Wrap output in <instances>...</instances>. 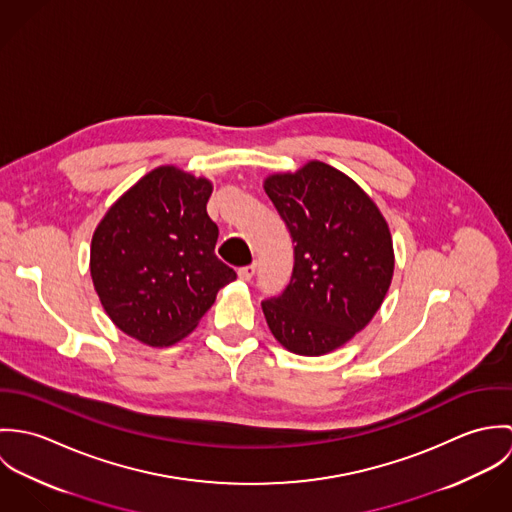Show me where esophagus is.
<instances>
[{
    "label": "esophagus",
    "instance_id": "34e87169",
    "mask_svg": "<svg viewBox=\"0 0 512 512\" xmlns=\"http://www.w3.org/2000/svg\"><path fill=\"white\" fill-rule=\"evenodd\" d=\"M254 274H256V264H250V266H244V268L238 270V276L244 282H250L254 278Z\"/></svg>",
    "mask_w": 512,
    "mask_h": 512
}]
</instances>
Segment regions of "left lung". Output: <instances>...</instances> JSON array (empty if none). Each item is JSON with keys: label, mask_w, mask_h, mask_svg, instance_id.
Returning <instances> with one entry per match:
<instances>
[{"label": "left lung", "mask_w": 512, "mask_h": 512, "mask_svg": "<svg viewBox=\"0 0 512 512\" xmlns=\"http://www.w3.org/2000/svg\"><path fill=\"white\" fill-rule=\"evenodd\" d=\"M264 189L293 244L290 284L262 301L268 327L295 355L331 353L365 327L390 288L388 224L355 181L321 161L272 175Z\"/></svg>", "instance_id": "1"}]
</instances>
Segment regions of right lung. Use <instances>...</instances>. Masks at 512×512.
<instances>
[{
	"instance_id": "obj_1",
	"label": "right lung",
	"mask_w": 512,
	"mask_h": 512,
	"mask_svg": "<svg viewBox=\"0 0 512 512\" xmlns=\"http://www.w3.org/2000/svg\"><path fill=\"white\" fill-rule=\"evenodd\" d=\"M213 187L159 167L122 195L98 224L90 274L102 307L126 335L173 345L191 333L236 272L215 254L207 215Z\"/></svg>"
}]
</instances>
